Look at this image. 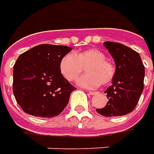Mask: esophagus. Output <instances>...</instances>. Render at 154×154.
I'll return each instance as SVG.
<instances>
[{
	"label": "esophagus",
	"instance_id": "1",
	"mask_svg": "<svg viewBox=\"0 0 154 154\" xmlns=\"http://www.w3.org/2000/svg\"><path fill=\"white\" fill-rule=\"evenodd\" d=\"M88 93H89V94H90V95H95L96 93H97V92H93V91H89V92H88Z\"/></svg>",
	"mask_w": 154,
	"mask_h": 154
}]
</instances>
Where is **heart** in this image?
I'll return each mask as SVG.
<instances>
[{"mask_svg": "<svg viewBox=\"0 0 154 154\" xmlns=\"http://www.w3.org/2000/svg\"><path fill=\"white\" fill-rule=\"evenodd\" d=\"M88 73L81 77L77 83L86 88H98L107 84L116 74L115 66L107 60L106 55L98 49L91 48L76 53H67L60 61L59 69L63 77L74 82L84 71Z\"/></svg>", "mask_w": 154, "mask_h": 154, "instance_id": "heart-1", "label": "heart"}]
</instances>
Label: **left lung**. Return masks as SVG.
Here are the masks:
<instances>
[{"label": "left lung", "mask_w": 154, "mask_h": 154, "mask_svg": "<svg viewBox=\"0 0 154 154\" xmlns=\"http://www.w3.org/2000/svg\"><path fill=\"white\" fill-rule=\"evenodd\" d=\"M116 64L112 85L105 91L107 101L103 108L96 109L104 117H117L134 110L143 90L144 66L138 52L118 42H105Z\"/></svg>", "instance_id": "8db88e82"}]
</instances>
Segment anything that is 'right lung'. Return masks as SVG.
Here are the masks:
<instances>
[{
    "instance_id": "obj_1",
    "label": "right lung",
    "mask_w": 154,
    "mask_h": 154,
    "mask_svg": "<svg viewBox=\"0 0 154 154\" xmlns=\"http://www.w3.org/2000/svg\"><path fill=\"white\" fill-rule=\"evenodd\" d=\"M71 50L42 44L19 56L13 66V93L26 113L52 118L66 107L76 88L63 77L59 63Z\"/></svg>"
}]
</instances>
